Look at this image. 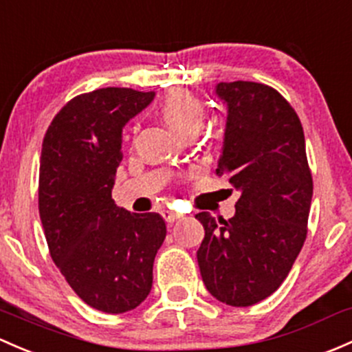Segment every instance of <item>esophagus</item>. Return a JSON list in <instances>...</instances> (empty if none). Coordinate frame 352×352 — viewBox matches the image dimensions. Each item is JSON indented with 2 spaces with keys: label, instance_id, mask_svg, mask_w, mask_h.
<instances>
[{
  "label": "esophagus",
  "instance_id": "esophagus-1",
  "mask_svg": "<svg viewBox=\"0 0 352 352\" xmlns=\"http://www.w3.org/2000/svg\"><path fill=\"white\" fill-rule=\"evenodd\" d=\"M160 214H162V217H164V219H165V223H168V224L175 223V221L180 217L179 214L173 212V210H168V209H164Z\"/></svg>",
  "mask_w": 352,
  "mask_h": 352
}]
</instances>
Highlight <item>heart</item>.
Returning <instances> with one entry per match:
<instances>
[{
	"mask_svg": "<svg viewBox=\"0 0 352 352\" xmlns=\"http://www.w3.org/2000/svg\"><path fill=\"white\" fill-rule=\"evenodd\" d=\"M160 114L177 135H195L202 126L206 109L201 99L186 89H172L160 102Z\"/></svg>",
	"mask_w": 352,
	"mask_h": 352,
	"instance_id": "obj_1",
	"label": "heart"
}]
</instances>
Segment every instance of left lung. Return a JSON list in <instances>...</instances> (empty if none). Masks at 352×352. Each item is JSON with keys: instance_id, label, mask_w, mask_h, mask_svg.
I'll list each match as a JSON object with an SVG mask.
<instances>
[{"instance_id": "obj_1", "label": "left lung", "mask_w": 352, "mask_h": 352, "mask_svg": "<svg viewBox=\"0 0 352 352\" xmlns=\"http://www.w3.org/2000/svg\"><path fill=\"white\" fill-rule=\"evenodd\" d=\"M228 104L217 175L241 190L231 219L195 214L206 236L197 251L202 282L212 297L250 307L273 294L307 238L312 172L303 128L290 102L261 82H219Z\"/></svg>"}]
</instances>
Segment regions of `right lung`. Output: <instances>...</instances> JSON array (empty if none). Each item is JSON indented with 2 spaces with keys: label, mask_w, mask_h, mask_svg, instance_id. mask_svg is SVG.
I'll use <instances>...</instances> for the list:
<instances>
[{
  "label": "right lung",
  "mask_w": 352,
  "mask_h": 352,
  "mask_svg": "<svg viewBox=\"0 0 352 352\" xmlns=\"http://www.w3.org/2000/svg\"><path fill=\"white\" fill-rule=\"evenodd\" d=\"M155 92L96 89L72 98L42 143L38 210L50 256L96 310L123 314L148 297L166 234L158 214H135L111 199L123 160L121 131Z\"/></svg>",
  "instance_id": "right-lung-1"
}]
</instances>
